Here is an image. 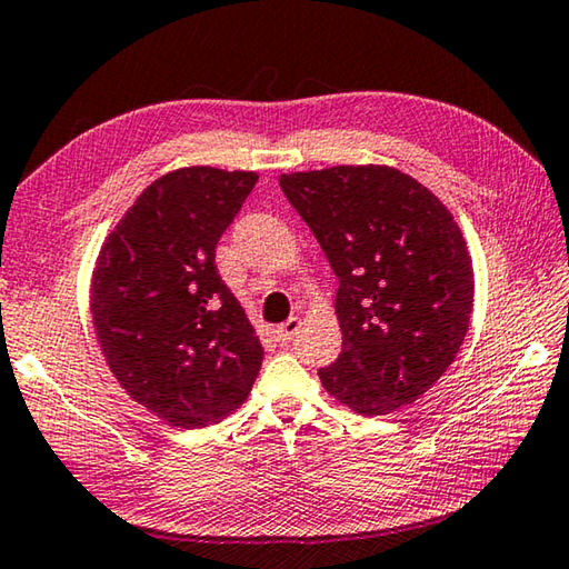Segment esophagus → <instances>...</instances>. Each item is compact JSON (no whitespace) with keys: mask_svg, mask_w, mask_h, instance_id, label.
Listing matches in <instances>:
<instances>
[{"mask_svg":"<svg viewBox=\"0 0 569 569\" xmlns=\"http://www.w3.org/2000/svg\"><path fill=\"white\" fill-rule=\"evenodd\" d=\"M299 327H302V321H299V317H289L284 325H280V327L274 329L277 341H282V345H287V341L297 335Z\"/></svg>","mask_w":569,"mask_h":569,"instance_id":"esophagus-1","label":"esophagus"}]
</instances>
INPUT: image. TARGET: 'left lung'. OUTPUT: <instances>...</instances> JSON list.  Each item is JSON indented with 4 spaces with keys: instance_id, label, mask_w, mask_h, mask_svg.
I'll list each match as a JSON object with an SVG mask.
<instances>
[{
    "instance_id": "left-lung-1",
    "label": "left lung",
    "mask_w": 569,
    "mask_h": 569,
    "mask_svg": "<svg viewBox=\"0 0 569 569\" xmlns=\"http://www.w3.org/2000/svg\"><path fill=\"white\" fill-rule=\"evenodd\" d=\"M339 277L345 345L319 369L353 413L413 403L451 367L473 312V262L451 210L389 166H335L280 176Z\"/></svg>"
}]
</instances>
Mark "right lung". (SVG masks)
I'll return each instance as SVG.
<instances>
[{
    "label": "right lung",
    "instance_id": "1",
    "mask_svg": "<svg viewBox=\"0 0 569 569\" xmlns=\"http://www.w3.org/2000/svg\"><path fill=\"white\" fill-rule=\"evenodd\" d=\"M254 170L178 168L153 180L103 240L91 317L136 403L178 428L218 423L248 399L262 345L216 267V244Z\"/></svg>",
    "mask_w": 569,
    "mask_h": 569
}]
</instances>
